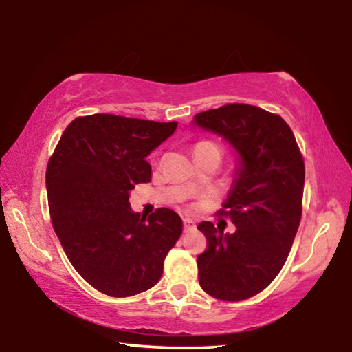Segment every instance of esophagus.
Returning <instances> with one entry per match:
<instances>
[{"label": "esophagus", "mask_w": 352, "mask_h": 352, "mask_svg": "<svg viewBox=\"0 0 352 352\" xmlns=\"http://www.w3.org/2000/svg\"><path fill=\"white\" fill-rule=\"evenodd\" d=\"M183 225H184V231H192V230H195V222H194L192 219H189V217L183 219Z\"/></svg>", "instance_id": "1"}]
</instances>
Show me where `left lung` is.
Returning a JSON list of instances; mask_svg holds the SVG:
<instances>
[{
  "mask_svg": "<svg viewBox=\"0 0 352 352\" xmlns=\"http://www.w3.org/2000/svg\"><path fill=\"white\" fill-rule=\"evenodd\" d=\"M192 126L223 138L236 153L222 205L236 231L199 223L208 241L197 256L199 283L219 300H247L264 290L287 259L301 220L305 162L287 122L259 107L201 111Z\"/></svg>",
  "mask_w": 352,
  "mask_h": 352,
  "instance_id": "8db88e82",
  "label": "left lung"
}]
</instances>
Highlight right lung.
<instances>
[{
  "label": "right lung",
  "mask_w": 352,
  "mask_h": 352,
  "mask_svg": "<svg viewBox=\"0 0 352 352\" xmlns=\"http://www.w3.org/2000/svg\"><path fill=\"white\" fill-rule=\"evenodd\" d=\"M177 122L115 115L76 118L46 168L52 226L79 275L110 296L146 292L163 275L164 258L183 222L169 208L147 219L129 204L148 183L147 157L175 132Z\"/></svg>",
  "instance_id": "1"
}]
</instances>
